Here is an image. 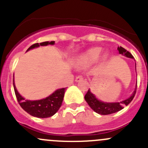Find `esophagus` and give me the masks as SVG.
<instances>
[{
	"label": "esophagus",
	"mask_w": 148,
	"mask_h": 148,
	"mask_svg": "<svg viewBox=\"0 0 148 148\" xmlns=\"http://www.w3.org/2000/svg\"><path fill=\"white\" fill-rule=\"evenodd\" d=\"M82 79H83V77H82V76L79 75V76H77V77H76L75 82H79L82 81Z\"/></svg>",
	"instance_id": "1"
}]
</instances>
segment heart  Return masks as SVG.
I'll return each instance as SVG.
<instances>
[{
	"label": "heart",
	"instance_id": "1",
	"mask_svg": "<svg viewBox=\"0 0 148 148\" xmlns=\"http://www.w3.org/2000/svg\"><path fill=\"white\" fill-rule=\"evenodd\" d=\"M101 53L102 49L100 48H94L82 55L79 62L81 64H89L95 63L99 59Z\"/></svg>",
	"mask_w": 148,
	"mask_h": 148
}]
</instances>
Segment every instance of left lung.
Instances as JSON below:
<instances>
[{
    "label": "left lung",
    "mask_w": 148,
    "mask_h": 148,
    "mask_svg": "<svg viewBox=\"0 0 148 148\" xmlns=\"http://www.w3.org/2000/svg\"><path fill=\"white\" fill-rule=\"evenodd\" d=\"M119 53L120 54L123 55V56H126V57L130 58V59H134L132 55L130 53L129 51L122 48V46L117 48ZM135 69H136V63H135ZM137 89V83L135 85V89L131 96L128 97L127 99H125L123 101L118 102H104L102 101L99 100L97 98L95 97L94 94L91 92L90 89H89L88 92L84 96L85 101L87 102L89 107L95 112L98 113L99 114H102V115H106V114H110L115 113L117 112L120 111L121 110L124 108V106H127L131 102V101L133 99L134 97H135V93H136Z\"/></svg>",
    "instance_id": "obj_1"
}]
</instances>
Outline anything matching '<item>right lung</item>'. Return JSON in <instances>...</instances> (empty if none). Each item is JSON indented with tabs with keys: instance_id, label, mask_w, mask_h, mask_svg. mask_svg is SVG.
Masks as SVG:
<instances>
[{
	"instance_id": "obj_1",
	"label": "right lung",
	"mask_w": 148,
	"mask_h": 148,
	"mask_svg": "<svg viewBox=\"0 0 148 148\" xmlns=\"http://www.w3.org/2000/svg\"><path fill=\"white\" fill-rule=\"evenodd\" d=\"M55 41H45L40 44L37 43L30 46L26 51L39 47L40 46H47L49 44L53 45ZM13 83L15 94L19 104L22 109H23V110H25L33 117H38V118H46V117H51L57 112L62 106L66 88L57 89L44 99H39V100H28L23 97L18 93L15 85L14 79H13Z\"/></svg>"
}]
</instances>
